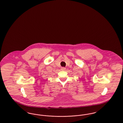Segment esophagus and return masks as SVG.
I'll list each match as a JSON object with an SVG mask.
<instances>
[{"label": "esophagus", "instance_id": "1", "mask_svg": "<svg viewBox=\"0 0 123 123\" xmlns=\"http://www.w3.org/2000/svg\"><path fill=\"white\" fill-rule=\"evenodd\" d=\"M65 69H66V68H65V67H62V68H61V70H65Z\"/></svg>", "mask_w": 123, "mask_h": 123}]
</instances>
